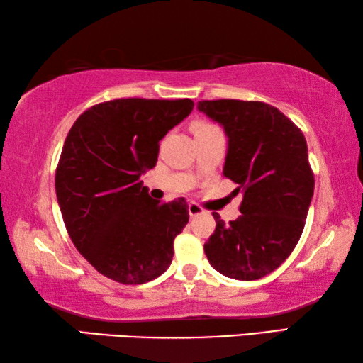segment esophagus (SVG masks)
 I'll return each instance as SVG.
<instances>
[{
  "instance_id": "esophagus-1",
  "label": "esophagus",
  "mask_w": 363,
  "mask_h": 363,
  "mask_svg": "<svg viewBox=\"0 0 363 363\" xmlns=\"http://www.w3.org/2000/svg\"><path fill=\"white\" fill-rule=\"evenodd\" d=\"M205 210L203 208H201L199 203H189V214H190V218H195V216H199V214H201L203 213Z\"/></svg>"
}]
</instances>
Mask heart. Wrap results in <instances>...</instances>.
I'll use <instances>...</instances> for the list:
<instances>
[{
  "mask_svg": "<svg viewBox=\"0 0 363 363\" xmlns=\"http://www.w3.org/2000/svg\"><path fill=\"white\" fill-rule=\"evenodd\" d=\"M194 130L195 133H205V131H213V130H219L218 126L211 125V123H206V121H199L194 125Z\"/></svg>",
  "mask_w": 363,
  "mask_h": 363,
  "instance_id": "heart-1",
  "label": "heart"
}]
</instances>
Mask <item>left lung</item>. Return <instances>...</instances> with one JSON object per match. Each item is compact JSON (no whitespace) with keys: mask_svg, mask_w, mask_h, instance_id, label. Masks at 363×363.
<instances>
[{"mask_svg":"<svg viewBox=\"0 0 363 363\" xmlns=\"http://www.w3.org/2000/svg\"><path fill=\"white\" fill-rule=\"evenodd\" d=\"M196 108L218 121L229 138L223 174L242 192L240 216L216 229L205 243L211 266L225 277L257 280L296 247L314 195L304 134L269 104L201 101Z\"/></svg>","mask_w":363,"mask_h":363,"instance_id":"8db88e82","label":"left lung"}]
</instances>
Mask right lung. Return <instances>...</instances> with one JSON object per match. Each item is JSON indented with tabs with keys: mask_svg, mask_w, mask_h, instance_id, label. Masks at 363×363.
<instances>
[{
	"mask_svg": "<svg viewBox=\"0 0 363 363\" xmlns=\"http://www.w3.org/2000/svg\"><path fill=\"white\" fill-rule=\"evenodd\" d=\"M190 99H115L73 123L56 169V194L73 245L97 272L123 285L162 275L189 223L184 199L153 200L140 174L160 140L189 116Z\"/></svg>",
	"mask_w": 363,
	"mask_h": 363,
	"instance_id": "1",
	"label": "right lung"
}]
</instances>
